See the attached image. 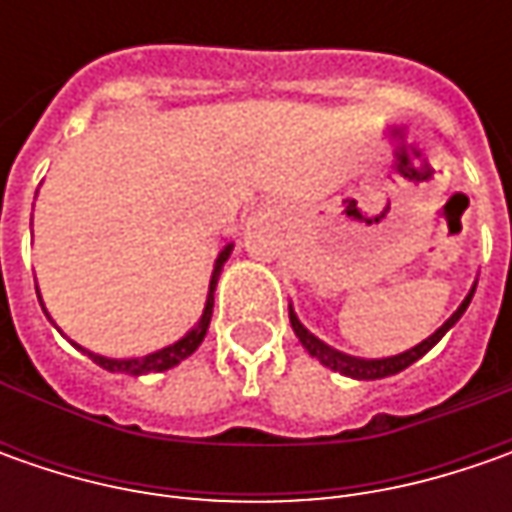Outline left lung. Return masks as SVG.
I'll return each mask as SVG.
<instances>
[{
  "label": "left lung",
  "instance_id": "left-lung-1",
  "mask_svg": "<svg viewBox=\"0 0 512 512\" xmlns=\"http://www.w3.org/2000/svg\"><path fill=\"white\" fill-rule=\"evenodd\" d=\"M473 293H476V285L470 287V293L464 296V302L459 305V310L444 322L433 336H427L424 342H419L416 347H410V350H404L399 356H387V359H359V356H347L342 350H336V347H330L322 339H316L310 330H307L302 322H299V316L293 313V307H290V325H293V333L299 336V342L305 347L307 353L313 356V359H319V362L330 367V370H336V373H342V376H350V379H384V376H396V373H402L404 367H410L413 362H419L424 353L433 347V344L442 339L444 333L450 330V327L456 325L459 319H462V313L470 305V299H473Z\"/></svg>",
  "mask_w": 512,
  "mask_h": 512
}]
</instances>
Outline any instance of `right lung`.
<instances>
[{"label": "right lung", "instance_id": "right-lung-1", "mask_svg": "<svg viewBox=\"0 0 512 512\" xmlns=\"http://www.w3.org/2000/svg\"><path fill=\"white\" fill-rule=\"evenodd\" d=\"M230 250L233 245H227L222 253H219V259H216V267H213V276H210V290H207V302L205 310H202V319L196 322V327L185 333L179 342L168 344V347H162V350H156V353H148V356H142V359H108V356H99V353H90L85 347H79V350H85L93 362L99 364V367H105L110 373H128V376H145V373H162V370H170V367H176V364L187 359L202 339H205L207 325H210V316H213V290H216V282H219V273H222V267H225L227 256H230Z\"/></svg>", "mask_w": 512, "mask_h": 512}]
</instances>
